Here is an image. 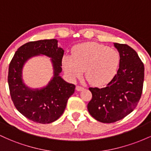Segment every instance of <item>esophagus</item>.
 <instances>
[{
	"label": "esophagus",
	"mask_w": 151,
	"mask_h": 151,
	"mask_svg": "<svg viewBox=\"0 0 151 151\" xmlns=\"http://www.w3.org/2000/svg\"><path fill=\"white\" fill-rule=\"evenodd\" d=\"M83 89H84V87H82V86H76V90H77V91H80Z\"/></svg>",
	"instance_id": "esophagus-1"
}]
</instances>
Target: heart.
I'll list each match as a JSON object with an SVG mask.
<instances>
[{
    "mask_svg": "<svg viewBox=\"0 0 151 151\" xmlns=\"http://www.w3.org/2000/svg\"><path fill=\"white\" fill-rule=\"evenodd\" d=\"M120 63L117 50L97 42L81 43L74 46L72 56L65 55L62 67L67 77L75 81L85 70L86 77L93 86H103L111 81Z\"/></svg>",
    "mask_w": 151,
    "mask_h": 151,
    "instance_id": "1",
    "label": "heart"
}]
</instances>
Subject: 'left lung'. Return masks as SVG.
Returning a JSON list of instances; mask_svg holds the SVG:
<instances>
[{
  "label": "left lung",
  "mask_w": 151,
  "mask_h": 151,
  "mask_svg": "<svg viewBox=\"0 0 151 151\" xmlns=\"http://www.w3.org/2000/svg\"><path fill=\"white\" fill-rule=\"evenodd\" d=\"M120 55L117 73L105 87H90L92 99L87 105L90 115L102 123H114L133 111L141 99L144 65L134 50L114 43Z\"/></svg>",
  "instance_id": "obj_1"
}]
</instances>
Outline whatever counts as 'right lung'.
<instances>
[{"label":"right lung","mask_w":151,"mask_h":151,"mask_svg":"<svg viewBox=\"0 0 151 151\" xmlns=\"http://www.w3.org/2000/svg\"><path fill=\"white\" fill-rule=\"evenodd\" d=\"M58 43L56 39L26 43L15 52L9 65L8 81L15 108L27 119L39 124H50L58 120L75 89V85L65 81L60 75L65 51ZM39 55L51 58L53 76L46 86L33 89L24 82L22 70L30 58Z\"/></svg>","instance_id":"right-lung-1"}]
</instances>
